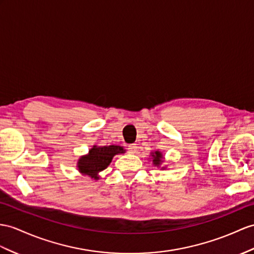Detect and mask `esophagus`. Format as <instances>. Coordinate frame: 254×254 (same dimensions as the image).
I'll return each mask as SVG.
<instances>
[{
    "instance_id": "1",
    "label": "esophagus",
    "mask_w": 254,
    "mask_h": 254,
    "mask_svg": "<svg viewBox=\"0 0 254 254\" xmlns=\"http://www.w3.org/2000/svg\"><path fill=\"white\" fill-rule=\"evenodd\" d=\"M137 148H138L137 144H130L128 146V151L130 153H134L135 151H137Z\"/></svg>"
}]
</instances>
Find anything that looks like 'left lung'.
Returning <instances> with one entry per match:
<instances>
[{"instance_id": "left-lung-1", "label": "left lung", "mask_w": 254, "mask_h": 254, "mask_svg": "<svg viewBox=\"0 0 254 254\" xmlns=\"http://www.w3.org/2000/svg\"><path fill=\"white\" fill-rule=\"evenodd\" d=\"M152 156H153V164L155 166H159L160 163H163L162 160V153L156 151L155 153H152Z\"/></svg>"}]
</instances>
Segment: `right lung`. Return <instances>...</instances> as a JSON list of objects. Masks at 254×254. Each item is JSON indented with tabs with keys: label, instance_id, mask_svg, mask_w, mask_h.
Instances as JSON below:
<instances>
[{
	"label": "right lung",
	"instance_id": "add662e5",
	"mask_svg": "<svg viewBox=\"0 0 254 254\" xmlns=\"http://www.w3.org/2000/svg\"><path fill=\"white\" fill-rule=\"evenodd\" d=\"M125 150L120 145H110L97 147L94 146L89 151L88 155L80 157L77 167L79 172L87 175L94 179H99L98 174L104 170L112 162V158L116 154L124 153Z\"/></svg>",
	"mask_w": 254,
	"mask_h": 254
}]
</instances>
